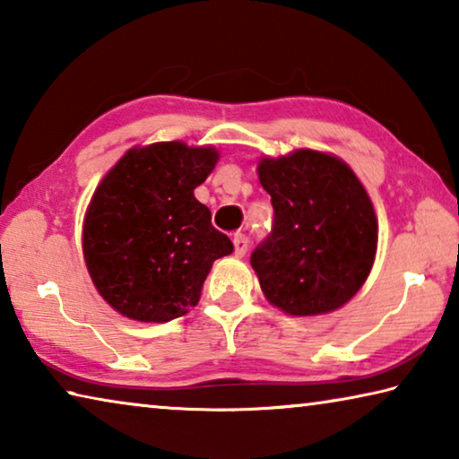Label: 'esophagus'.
<instances>
[{
	"mask_svg": "<svg viewBox=\"0 0 459 459\" xmlns=\"http://www.w3.org/2000/svg\"><path fill=\"white\" fill-rule=\"evenodd\" d=\"M232 245H235V255H237V257H243V255L247 253V248H248L247 235H243V232H237V235L232 237Z\"/></svg>",
	"mask_w": 459,
	"mask_h": 459,
	"instance_id": "34e87169",
	"label": "esophagus"
}]
</instances>
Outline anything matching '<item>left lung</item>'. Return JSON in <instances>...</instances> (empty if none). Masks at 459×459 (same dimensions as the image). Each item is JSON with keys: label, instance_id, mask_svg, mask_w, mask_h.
Segmentation results:
<instances>
[{"label": "left lung", "instance_id": "1", "mask_svg": "<svg viewBox=\"0 0 459 459\" xmlns=\"http://www.w3.org/2000/svg\"><path fill=\"white\" fill-rule=\"evenodd\" d=\"M259 180L273 204L271 232L251 253L265 298L291 316L344 306L367 281L378 238L359 178L333 155L299 150L263 160Z\"/></svg>", "mask_w": 459, "mask_h": 459}]
</instances>
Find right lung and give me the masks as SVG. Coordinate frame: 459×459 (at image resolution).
Wrapping results in <instances>:
<instances>
[{
    "mask_svg": "<svg viewBox=\"0 0 459 459\" xmlns=\"http://www.w3.org/2000/svg\"><path fill=\"white\" fill-rule=\"evenodd\" d=\"M219 160L212 147L164 142L129 150L99 184L82 229L92 283L137 322H169L196 306L212 263L232 243L194 198Z\"/></svg>",
    "mask_w": 459,
    "mask_h": 459,
    "instance_id": "1",
    "label": "right lung"
}]
</instances>
